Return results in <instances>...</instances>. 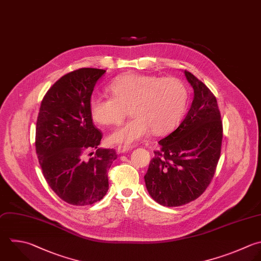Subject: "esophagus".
<instances>
[{"label":"esophagus","instance_id":"obj_1","mask_svg":"<svg viewBox=\"0 0 261 261\" xmlns=\"http://www.w3.org/2000/svg\"><path fill=\"white\" fill-rule=\"evenodd\" d=\"M134 148V146H128V145H120L117 147V153H125L129 150H132Z\"/></svg>","mask_w":261,"mask_h":261}]
</instances>
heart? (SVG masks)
<instances>
[{"mask_svg": "<svg viewBox=\"0 0 261 261\" xmlns=\"http://www.w3.org/2000/svg\"><path fill=\"white\" fill-rule=\"evenodd\" d=\"M110 98L93 97L90 114L101 125L120 123L128 112L133 116L115 129L109 141L133 144L152 130L155 136L170 133L181 120L188 105L189 92L178 77L125 73L114 79L107 88Z\"/></svg>", "mask_w": 261, "mask_h": 261, "instance_id": "b5f03b06", "label": "heart"}]
</instances>
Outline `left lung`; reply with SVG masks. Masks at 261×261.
Here are the masks:
<instances>
[{"instance_id": "obj_1", "label": "left lung", "mask_w": 261, "mask_h": 261, "mask_svg": "<svg viewBox=\"0 0 261 261\" xmlns=\"http://www.w3.org/2000/svg\"><path fill=\"white\" fill-rule=\"evenodd\" d=\"M194 90L192 105L175 130L158 143L145 174L150 196L167 207L185 205L209 186L220 156L222 123L217 101L195 75L185 70Z\"/></svg>"}]
</instances>
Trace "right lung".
<instances>
[{"instance_id": "right-lung-1", "label": "right lung", "mask_w": 261, "mask_h": 261, "mask_svg": "<svg viewBox=\"0 0 261 261\" xmlns=\"http://www.w3.org/2000/svg\"><path fill=\"white\" fill-rule=\"evenodd\" d=\"M106 72L81 68L63 75L45 95L36 130V150L50 188L71 205H92L106 195L108 173L117 158L102 149V133L93 123L89 103L98 80ZM95 148L90 160L83 154ZM91 155L94 154L90 153Z\"/></svg>"}]
</instances>
